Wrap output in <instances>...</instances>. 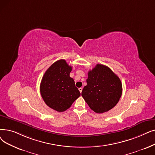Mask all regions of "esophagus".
Here are the masks:
<instances>
[{"mask_svg": "<svg viewBox=\"0 0 155 155\" xmlns=\"http://www.w3.org/2000/svg\"><path fill=\"white\" fill-rule=\"evenodd\" d=\"M78 90H79L80 92L81 93V92H82V87H80V88H78Z\"/></svg>", "mask_w": 155, "mask_h": 155, "instance_id": "1", "label": "esophagus"}]
</instances>
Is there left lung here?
<instances>
[{
    "mask_svg": "<svg viewBox=\"0 0 155 155\" xmlns=\"http://www.w3.org/2000/svg\"><path fill=\"white\" fill-rule=\"evenodd\" d=\"M122 94L119 77L106 66L97 64L89 71L82 96L94 112L103 113L115 107Z\"/></svg>",
    "mask_w": 155,
    "mask_h": 155,
    "instance_id": "1",
    "label": "left lung"
}]
</instances>
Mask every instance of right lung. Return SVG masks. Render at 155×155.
<instances>
[{"instance_id":"right-lung-1","label":"right lung","mask_w":155,"mask_h":155,"mask_svg":"<svg viewBox=\"0 0 155 155\" xmlns=\"http://www.w3.org/2000/svg\"><path fill=\"white\" fill-rule=\"evenodd\" d=\"M71 70L64 59L58 60L46 70L40 83V91L45 103L58 112L68 109L80 96L70 77Z\"/></svg>"}]
</instances>
